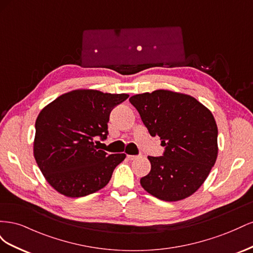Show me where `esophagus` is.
I'll use <instances>...</instances> for the list:
<instances>
[{
  "mask_svg": "<svg viewBox=\"0 0 253 253\" xmlns=\"http://www.w3.org/2000/svg\"><path fill=\"white\" fill-rule=\"evenodd\" d=\"M126 157H127V159H129V160H134V159L137 158L136 155H127Z\"/></svg>",
  "mask_w": 253,
  "mask_h": 253,
  "instance_id": "esophagus-1",
  "label": "esophagus"
}]
</instances>
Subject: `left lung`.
<instances>
[{"instance_id": "obj_1", "label": "left lung", "mask_w": 253, "mask_h": 253, "mask_svg": "<svg viewBox=\"0 0 253 253\" xmlns=\"http://www.w3.org/2000/svg\"><path fill=\"white\" fill-rule=\"evenodd\" d=\"M151 136H159L163 156H148L151 171L140 179L151 195L177 202L198 190L216 162L217 126L195 98L157 89L129 98Z\"/></svg>"}]
</instances>
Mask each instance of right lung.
<instances>
[{
    "instance_id": "add662e5",
    "label": "right lung",
    "mask_w": 253,
    "mask_h": 253,
    "mask_svg": "<svg viewBox=\"0 0 253 253\" xmlns=\"http://www.w3.org/2000/svg\"><path fill=\"white\" fill-rule=\"evenodd\" d=\"M128 98L96 89L61 95L36 120L34 156L49 185L67 197H82L108 185L124 153L108 154L97 137H108L111 111Z\"/></svg>"
}]
</instances>
